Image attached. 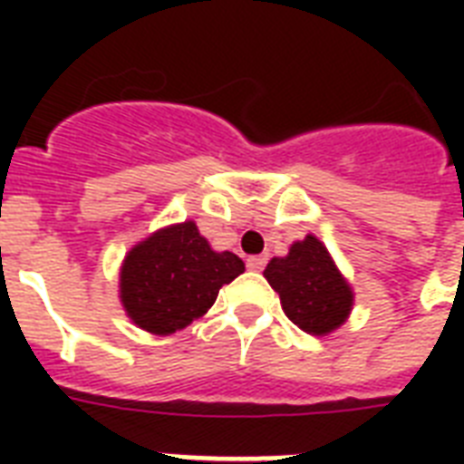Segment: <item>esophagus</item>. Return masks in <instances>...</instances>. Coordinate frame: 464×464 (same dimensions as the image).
<instances>
[{
  "label": "esophagus",
  "instance_id": "obj_1",
  "mask_svg": "<svg viewBox=\"0 0 464 464\" xmlns=\"http://www.w3.org/2000/svg\"><path fill=\"white\" fill-rule=\"evenodd\" d=\"M265 238V236H262ZM243 255H246L247 260H257V257H262V255L267 253V238H265V243H262L260 238H255V236H247L246 240H243Z\"/></svg>",
  "mask_w": 464,
  "mask_h": 464
}]
</instances>
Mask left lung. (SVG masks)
<instances>
[{
    "label": "left lung",
    "instance_id": "1",
    "mask_svg": "<svg viewBox=\"0 0 464 464\" xmlns=\"http://www.w3.org/2000/svg\"><path fill=\"white\" fill-rule=\"evenodd\" d=\"M243 272L238 255L214 250L188 218L130 247L120 267V301L137 327L166 337L202 317L218 289Z\"/></svg>",
    "mask_w": 464,
    "mask_h": 464
}]
</instances>
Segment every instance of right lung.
I'll use <instances>...</instances> for the list:
<instances>
[{
  "instance_id": "right-lung-1",
  "label": "right lung",
  "mask_w": 464,
  "mask_h": 464,
  "mask_svg": "<svg viewBox=\"0 0 464 464\" xmlns=\"http://www.w3.org/2000/svg\"><path fill=\"white\" fill-rule=\"evenodd\" d=\"M265 279L279 294L286 317L308 334L324 337L339 330L352 315V286L323 240L313 233L296 240L286 257H272Z\"/></svg>"
}]
</instances>
